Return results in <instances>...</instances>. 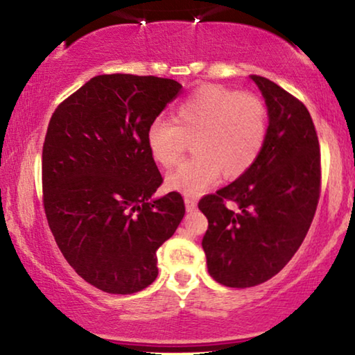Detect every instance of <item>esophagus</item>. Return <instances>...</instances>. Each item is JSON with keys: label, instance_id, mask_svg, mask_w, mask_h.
Wrapping results in <instances>:
<instances>
[{"label": "esophagus", "instance_id": "obj_1", "mask_svg": "<svg viewBox=\"0 0 355 355\" xmlns=\"http://www.w3.org/2000/svg\"><path fill=\"white\" fill-rule=\"evenodd\" d=\"M184 203H186V210L187 211H193L197 208V200H196V198L186 197V198H184Z\"/></svg>", "mask_w": 355, "mask_h": 355}]
</instances>
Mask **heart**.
<instances>
[{
    "instance_id": "obj_1",
    "label": "heart",
    "mask_w": 355,
    "mask_h": 355,
    "mask_svg": "<svg viewBox=\"0 0 355 355\" xmlns=\"http://www.w3.org/2000/svg\"><path fill=\"white\" fill-rule=\"evenodd\" d=\"M268 111L254 94L216 84L203 85L174 110V121L148 124L145 142L152 158L171 168L182 157L186 137H193L196 157L166 178V186L184 196H200L218 179L249 171L265 145Z\"/></svg>"
}]
</instances>
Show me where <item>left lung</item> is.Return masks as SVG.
Listing matches in <instances>:
<instances>
[{
	"label": "left lung",
	"mask_w": 355,
	"mask_h": 355,
	"mask_svg": "<svg viewBox=\"0 0 355 355\" xmlns=\"http://www.w3.org/2000/svg\"><path fill=\"white\" fill-rule=\"evenodd\" d=\"M268 108L265 145L249 171L198 202L208 273L227 288H252L284 268L302 244L322 184L320 145L302 101L250 76Z\"/></svg>",
	"instance_id": "left-lung-1"
}]
</instances>
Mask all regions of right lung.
I'll list each match as a JSON object with an SVG mask.
<instances>
[{"label":"right lung","instance_id":"1","mask_svg":"<svg viewBox=\"0 0 355 355\" xmlns=\"http://www.w3.org/2000/svg\"><path fill=\"white\" fill-rule=\"evenodd\" d=\"M181 89L155 76H96L48 124V226L76 273L108 294L139 293L157 279L158 247L186 213L179 192L152 200L163 178L145 142L148 124Z\"/></svg>","mask_w":355,"mask_h":355}]
</instances>
